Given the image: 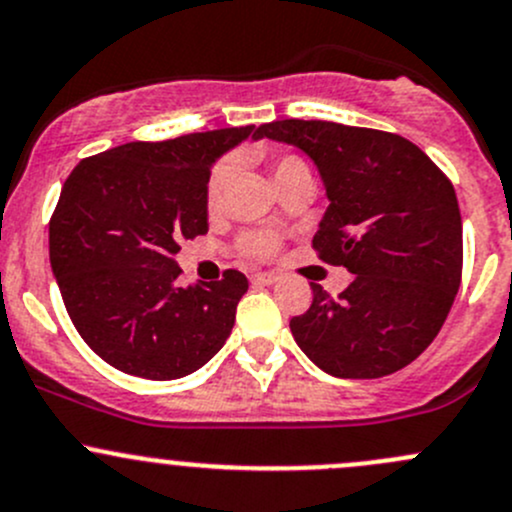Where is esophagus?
Masks as SVG:
<instances>
[{
    "instance_id": "esophagus-1",
    "label": "esophagus",
    "mask_w": 512,
    "mask_h": 512,
    "mask_svg": "<svg viewBox=\"0 0 512 512\" xmlns=\"http://www.w3.org/2000/svg\"><path fill=\"white\" fill-rule=\"evenodd\" d=\"M276 281V273H254V276H251V283H256V286H273Z\"/></svg>"
}]
</instances>
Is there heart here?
<instances>
[{
	"mask_svg": "<svg viewBox=\"0 0 512 512\" xmlns=\"http://www.w3.org/2000/svg\"><path fill=\"white\" fill-rule=\"evenodd\" d=\"M234 170H236L234 157H224V160H219L217 165H214L212 175L207 179V204L212 209L217 207L221 197H224L226 187H229L231 177H234ZM298 170H308V165H305L298 155H281L273 160L276 182L278 179L293 175V172ZM241 251H244L246 256H256V258L271 256L273 251H276V239H273L271 234H263V231H258V234H246L244 239H241Z\"/></svg>",
	"mask_w": 512,
	"mask_h": 512,
	"instance_id": "obj_1",
	"label": "heart"
}]
</instances>
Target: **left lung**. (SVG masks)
Instances as JSON below:
<instances>
[{"mask_svg":"<svg viewBox=\"0 0 512 512\" xmlns=\"http://www.w3.org/2000/svg\"><path fill=\"white\" fill-rule=\"evenodd\" d=\"M303 150L328 194L313 249L345 266L340 298L310 283L313 303L291 320L300 350L340 379H377L431 345L461 286L463 231L449 177L402 135L328 120L256 128Z\"/></svg>","mask_w":512,"mask_h":512,"instance_id":"1","label":"left lung"}]
</instances>
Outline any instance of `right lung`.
I'll return each mask as SVG.
<instances>
[{"label": "right lung", "mask_w": 512, "mask_h": 512, "mask_svg": "<svg viewBox=\"0 0 512 512\" xmlns=\"http://www.w3.org/2000/svg\"><path fill=\"white\" fill-rule=\"evenodd\" d=\"M251 133L128 142L81 160L63 182L49 221L51 271L78 335L115 370L187 377L231 335L244 273L182 288L175 256L179 241L207 234L212 165Z\"/></svg>", "instance_id": "obj_1"}]
</instances>
